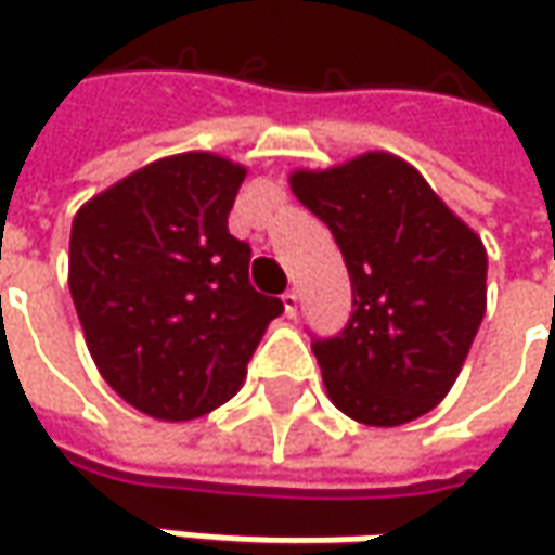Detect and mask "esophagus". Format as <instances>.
<instances>
[{
	"instance_id": "esophagus-1",
	"label": "esophagus",
	"mask_w": 555,
	"mask_h": 555,
	"mask_svg": "<svg viewBox=\"0 0 555 555\" xmlns=\"http://www.w3.org/2000/svg\"><path fill=\"white\" fill-rule=\"evenodd\" d=\"M281 302H284V311H287L289 318H296V309H299V293H296V289H287V293L281 296Z\"/></svg>"
}]
</instances>
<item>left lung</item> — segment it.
Instances as JSON below:
<instances>
[{
  "mask_svg": "<svg viewBox=\"0 0 555 555\" xmlns=\"http://www.w3.org/2000/svg\"><path fill=\"white\" fill-rule=\"evenodd\" d=\"M289 188L331 228L352 281V318L311 339L331 401L364 426L429 414L454 386L485 318L488 256L411 163L364 154Z\"/></svg>",
  "mask_w": 555,
  "mask_h": 555,
  "instance_id": "1",
  "label": "left lung"
}]
</instances>
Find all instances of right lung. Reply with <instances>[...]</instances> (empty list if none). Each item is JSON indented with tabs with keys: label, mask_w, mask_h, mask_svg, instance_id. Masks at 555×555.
<instances>
[{
	"label": "right lung",
	"mask_w": 555,
	"mask_h": 555,
	"mask_svg": "<svg viewBox=\"0 0 555 555\" xmlns=\"http://www.w3.org/2000/svg\"><path fill=\"white\" fill-rule=\"evenodd\" d=\"M246 169L176 154L107 188L70 228V296L107 386L157 420H194L241 389L284 302L249 284L228 234Z\"/></svg>",
	"instance_id": "add662e5"
}]
</instances>
